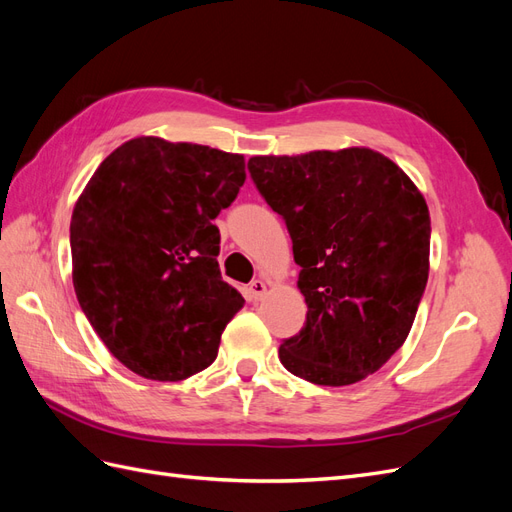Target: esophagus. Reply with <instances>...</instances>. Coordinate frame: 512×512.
Returning a JSON list of instances; mask_svg holds the SVG:
<instances>
[{
	"instance_id": "34e87169",
	"label": "esophagus",
	"mask_w": 512,
	"mask_h": 512,
	"mask_svg": "<svg viewBox=\"0 0 512 512\" xmlns=\"http://www.w3.org/2000/svg\"><path fill=\"white\" fill-rule=\"evenodd\" d=\"M267 294V284L262 282V280H252V284H250V299L252 301H260L262 297H265Z\"/></svg>"
}]
</instances>
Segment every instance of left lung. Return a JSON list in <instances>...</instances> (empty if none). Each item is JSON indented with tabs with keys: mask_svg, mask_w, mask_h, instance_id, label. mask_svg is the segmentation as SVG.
Instances as JSON below:
<instances>
[{
	"mask_svg": "<svg viewBox=\"0 0 512 512\" xmlns=\"http://www.w3.org/2000/svg\"><path fill=\"white\" fill-rule=\"evenodd\" d=\"M247 170L282 215L301 267L303 329L280 361L307 382L346 386L378 371L406 342L429 275L423 194L371 149L256 156Z\"/></svg>",
	"mask_w": 512,
	"mask_h": 512,
	"instance_id": "8db88e82",
	"label": "left lung"
}]
</instances>
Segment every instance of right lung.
<instances>
[{
  "instance_id": "obj_1",
  "label": "right lung",
  "mask_w": 512,
  "mask_h": 512,
  "mask_svg": "<svg viewBox=\"0 0 512 512\" xmlns=\"http://www.w3.org/2000/svg\"><path fill=\"white\" fill-rule=\"evenodd\" d=\"M243 181V156L153 136L117 147L89 179L70 222L74 292L134 374L175 382L218 356L245 301L222 280L213 220Z\"/></svg>"
}]
</instances>
